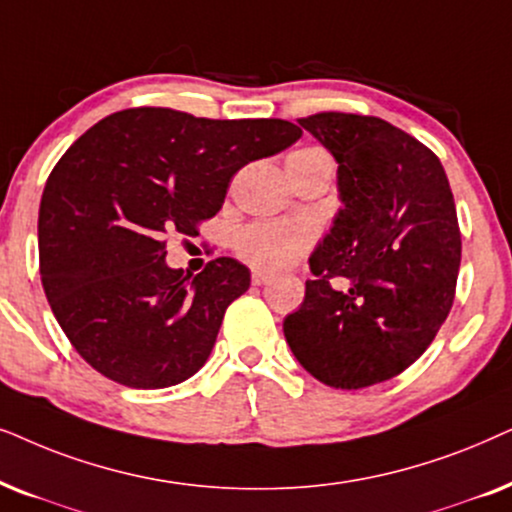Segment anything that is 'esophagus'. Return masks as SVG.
Masks as SVG:
<instances>
[{"mask_svg":"<svg viewBox=\"0 0 512 512\" xmlns=\"http://www.w3.org/2000/svg\"><path fill=\"white\" fill-rule=\"evenodd\" d=\"M252 283H255V285H267V283H271V276L267 274V271L255 269V271H252Z\"/></svg>","mask_w":512,"mask_h":512,"instance_id":"1","label":"esophagus"}]
</instances>
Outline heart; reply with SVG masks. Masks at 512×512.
<instances>
[{
    "label": "heart",
    "mask_w": 512,
    "mask_h": 512,
    "mask_svg": "<svg viewBox=\"0 0 512 512\" xmlns=\"http://www.w3.org/2000/svg\"><path fill=\"white\" fill-rule=\"evenodd\" d=\"M320 149H299L288 156V166L309 159ZM316 241V231L306 222H255L238 231L236 250L245 262L267 274L295 267Z\"/></svg>",
    "instance_id": "b5f03b06"
}]
</instances>
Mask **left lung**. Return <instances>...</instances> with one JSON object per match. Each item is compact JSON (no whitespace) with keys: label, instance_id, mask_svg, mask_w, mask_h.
<instances>
[{"label":"left lung","instance_id":"left-lung-1","mask_svg":"<svg viewBox=\"0 0 512 512\" xmlns=\"http://www.w3.org/2000/svg\"><path fill=\"white\" fill-rule=\"evenodd\" d=\"M299 126L335 156L342 208L309 257L316 278L283 320L285 342L323 384L365 388L407 370L452 309L454 196L438 156L384 119L323 112Z\"/></svg>","mask_w":512,"mask_h":512}]
</instances>
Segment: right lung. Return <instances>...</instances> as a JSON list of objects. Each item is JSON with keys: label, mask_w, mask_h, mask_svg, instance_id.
Returning <instances> with one entry per match:
<instances>
[{"label": "right lung", "mask_w": 512, "mask_h": 512, "mask_svg": "<svg viewBox=\"0 0 512 512\" xmlns=\"http://www.w3.org/2000/svg\"><path fill=\"white\" fill-rule=\"evenodd\" d=\"M299 138L302 128L283 119L133 107L67 149L39 206V274L53 316L93 370L131 388L175 386L201 370L250 271L231 257L196 276L170 269L163 236L196 234L236 170Z\"/></svg>", "instance_id": "right-lung-1"}]
</instances>
